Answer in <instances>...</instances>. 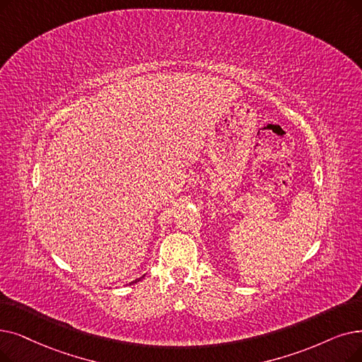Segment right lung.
<instances>
[{
	"instance_id": "add662e5",
	"label": "right lung",
	"mask_w": 362,
	"mask_h": 362,
	"mask_svg": "<svg viewBox=\"0 0 362 362\" xmlns=\"http://www.w3.org/2000/svg\"><path fill=\"white\" fill-rule=\"evenodd\" d=\"M144 276H145V275H144ZM144 276H140V278H137V279H136V281H133V282H137V281H140V279H142ZM133 282H130V284H133Z\"/></svg>"
}]
</instances>
